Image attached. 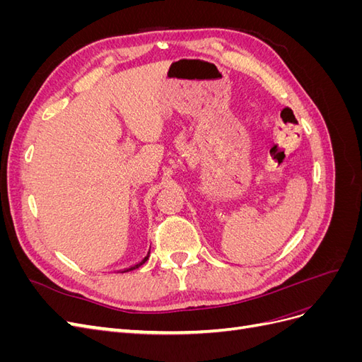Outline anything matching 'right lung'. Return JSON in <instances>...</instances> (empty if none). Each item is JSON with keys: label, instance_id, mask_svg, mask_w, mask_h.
Masks as SVG:
<instances>
[{"label": "right lung", "instance_id": "1", "mask_svg": "<svg viewBox=\"0 0 362 362\" xmlns=\"http://www.w3.org/2000/svg\"><path fill=\"white\" fill-rule=\"evenodd\" d=\"M149 254H151V249L146 252V255L141 258L139 262H136V264H133V266H129V267H127V269H122V270H117L119 273H125V272H129V270H136V269H139L141 264H145V262L148 261V258H149Z\"/></svg>", "mask_w": 362, "mask_h": 362}]
</instances>
